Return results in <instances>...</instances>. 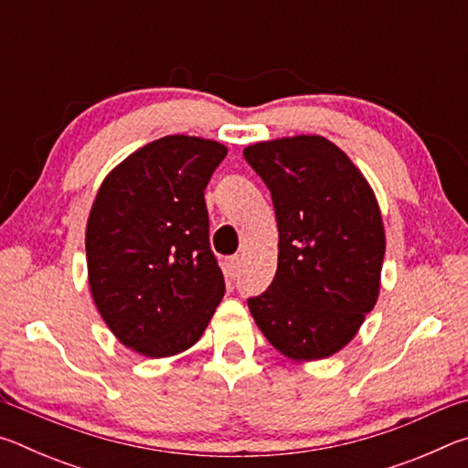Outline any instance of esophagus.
Returning a JSON list of instances; mask_svg holds the SVG:
<instances>
[{"label":"esophagus","instance_id":"34e87169","mask_svg":"<svg viewBox=\"0 0 468 468\" xmlns=\"http://www.w3.org/2000/svg\"><path fill=\"white\" fill-rule=\"evenodd\" d=\"M239 266H241V258L239 256H231L227 260V268H229V274L235 276L239 272Z\"/></svg>","mask_w":468,"mask_h":468}]
</instances>
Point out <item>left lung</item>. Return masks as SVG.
Wrapping results in <instances>:
<instances>
[{"mask_svg": "<svg viewBox=\"0 0 468 468\" xmlns=\"http://www.w3.org/2000/svg\"><path fill=\"white\" fill-rule=\"evenodd\" d=\"M243 156L271 189L279 225L274 281L248 299L250 312L284 357L326 359L379 295L386 235L374 189L322 136L258 142Z\"/></svg>", "mask_w": 468, "mask_h": 468, "instance_id": "obj_1", "label": "left lung"}]
</instances>
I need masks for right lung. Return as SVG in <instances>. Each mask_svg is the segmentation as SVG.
Here are the masks:
<instances>
[{
    "label": "right lung",
    "instance_id": "obj_1",
    "mask_svg": "<svg viewBox=\"0 0 468 468\" xmlns=\"http://www.w3.org/2000/svg\"><path fill=\"white\" fill-rule=\"evenodd\" d=\"M227 146L165 136L109 173L86 225L94 305L122 345L161 359L204 335L225 295L204 189Z\"/></svg>",
    "mask_w": 468,
    "mask_h": 468
}]
</instances>
